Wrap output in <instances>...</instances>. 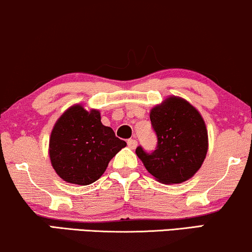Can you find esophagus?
I'll list each match as a JSON object with an SVG mask.
<instances>
[{
	"label": "esophagus",
	"instance_id": "1",
	"mask_svg": "<svg viewBox=\"0 0 252 252\" xmlns=\"http://www.w3.org/2000/svg\"><path fill=\"white\" fill-rule=\"evenodd\" d=\"M127 146H128L130 149H135L136 146H137V141L135 139L127 140Z\"/></svg>",
	"mask_w": 252,
	"mask_h": 252
}]
</instances>
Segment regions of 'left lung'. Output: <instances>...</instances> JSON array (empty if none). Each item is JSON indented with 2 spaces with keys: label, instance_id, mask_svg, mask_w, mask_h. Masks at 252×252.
<instances>
[{
  "label": "left lung",
  "instance_id": "left-lung-1",
  "mask_svg": "<svg viewBox=\"0 0 252 252\" xmlns=\"http://www.w3.org/2000/svg\"><path fill=\"white\" fill-rule=\"evenodd\" d=\"M150 120L157 135V148L146 153L137 147L135 153L144 167L163 184H181L201 168L208 153V130L201 113L190 103L170 96L150 111Z\"/></svg>",
  "mask_w": 252,
  "mask_h": 252
}]
</instances>
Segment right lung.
<instances>
[{
  "label": "right lung",
  "mask_w": 252,
  "mask_h": 252,
  "mask_svg": "<svg viewBox=\"0 0 252 252\" xmlns=\"http://www.w3.org/2000/svg\"><path fill=\"white\" fill-rule=\"evenodd\" d=\"M126 147L111 127L101 123V113L84 105L68 108L55 124L49 140L54 170L68 184L87 186L101 178L109 161Z\"/></svg>",
  "instance_id": "add662e5"
}]
</instances>
